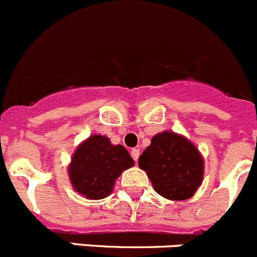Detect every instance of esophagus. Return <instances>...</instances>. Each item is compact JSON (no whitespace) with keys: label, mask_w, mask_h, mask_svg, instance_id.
Here are the masks:
<instances>
[{"label":"esophagus","mask_w":257,"mask_h":257,"mask_svg":"<svg viewBox=\"0 0 257 257\" xmlns=\"http://www.w3.org/2000/svg\"><path fill=\"white\" fill-rule=\"evenodd\" d=\"M139 156H140V151L138 148H134L133 151H131V157H133L135 162H136V161H138Z\"/></svg>","instance_id":"34e87169"}]
</instances>
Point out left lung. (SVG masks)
Here are the masks:
<instances>
[{
    "mask_svg": "<svg viewBox=\"0 0 257 257\" xmlns=\"http://www.w3.org/2000/svg\"><path fill=\"white\" fill-rule=\"evenodd\" d=\"M139 167L148 174L156 192L172 201L190 198L203 179V158L198 149L170 131L153 136L139 157Z\"/></svg>",
    "mask_w": 257,
    "mask_h": 257,
    "instance_id": "obj_1",
    "label": "left lung"
}]
</instances>
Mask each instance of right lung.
<instances>
[{
	"label": "right lung",
	"mask_w": 257,
	"mask_h": 257,
	"mask_svg": "<svg viewBox=\"0 0 257 257\" xmlns=\"http://www.w3.org/2000/svg\"><path fill=\"white\" fill-rule=\"evenodd\" d=\"M134 166V160L122 145L110 144L105 136L92 135L74 152L69 179L74 189L88 199L110 194L115 179Z\"/></svg>",
	"instance_id": "obj_1"
}]
</instances>
